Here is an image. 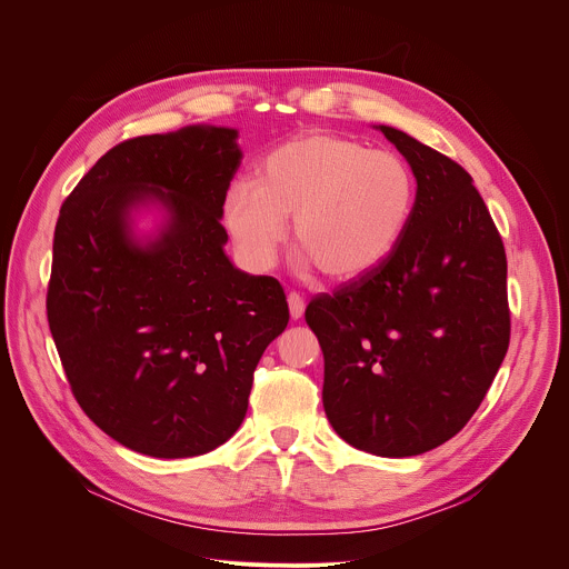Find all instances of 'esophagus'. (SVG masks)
I'll return each mask as SVG.
<instances>
[{
	"instance_id": "obj_1",
	"label": "esophagus",
	"mask_w": 569,
	"mask_h": 569,
	"mask_svg": "<svg viewBox=\"0 0 569 569\" xmlns=\"http://www.w3.org/2000/svg\"><path fill=\"white\" fill-rule=\"evenodd\" d=\"M288 306H290V317L292 319H301V315H303V308H306V301H303V297L299 295V292H288Z\"/></svg>"
}]
</instances>
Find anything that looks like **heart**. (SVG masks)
I'll return each mask as SVG.
<instances>
[{
  "label": "heart",
  "mask_w": 569,
  "mask_h": 569,
  "mask_svg": "<svg viewBox=\"0 0 569 569\" xmlns=\"http://www.w3.org/2000/svg\"><path fill=\"white\" fill-rule=\"evenodd\" d=\"M419 182L408 161L369 143L306 132L268 150L254 187L231 184L222 222L250 268H272L292 216V240L331 281H358L382 268L417 211Z\"/></svg>",
  "instance_id": "b5f03b06"
}]
</instances>
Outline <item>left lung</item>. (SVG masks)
<instances>
[{"instance_id": "left-lung-1", "label": "left lung", "mask_w": 569, "mask_h": 569, "mask_svg": "<svg viewBox=\"0 0 569 569\" xmlns=\"http://www.w3.org/2000/svg\"><path fill=\"white\" fill-rule=\"evenodd\" d=\"M417 211L373 274L315 297L306 323L323 353V412L353 448L412 457L477 412L511 338L502 236L455 159L396 128Z\"/></svg>"}]
</instances>
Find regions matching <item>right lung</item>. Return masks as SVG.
<instances>
[{
    "mask_svg": "<svg viewBox=\"0 0 569 569\" xmlns=\"http://www.w3.org/2000/svg\"><path fill=\"white\" fill-rule=\"evenodd\" d=\"M240 164L236 130L191 126L110 148L60 207L49 329L73 398L121 446L204 455L246 419L254 369L288 327L274 277L222 252V200ZM159 199L170 229L141 249L127 211Z\"/></svg>",
    "mask_w": 569,
    "mask_h": 569,
    "instance_id": "obj_1",
    "label": "right lung"
}]
</instances>
